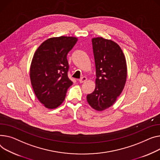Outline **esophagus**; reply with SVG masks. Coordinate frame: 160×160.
<instances>
[{
  "instance_id": "1",
  "label": "esophagus",
  "mask_w": 160,
  "mask_h": 160,
  "mask_svg": "<svg viewBox=\"0 0 160 160\" xmlns=\"http://www.w3.org/2000/svg\"><path fill=\"white\" fill-rule=\"evenodd\" d=\"M86 80H87V78H86V77H83L81 78L78 81H79V82H80V83H84V82H86Z\"/></svg>"
}]
</instances>
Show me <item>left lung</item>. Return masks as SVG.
<instances>
[{
  "mask_svg": "<svg viewBox=\"0 0 160 160\" xmlns=\"http://www.w3.org/2000/svg\"><path fill=\"white\" fill-rule=\"evenodd\" d=\"M97 78L94 91L87 96L91 107L102 111L112 106L122 92L126 83L125 57L120 46L103 37L92 38Z\"/></svg>",
  "mask_w": 160,
  "mask_h": 160,
  "instance_id": "1",
  "label": "left lung"
}]
</instances>
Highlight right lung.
Segmentation results:
<instances>
[{
    "label": "right lung",
    "mask_w": 160,
    "mask_h": 160,
    "mask_svg": "<svg viewBox=\"0 0 160 160\" xmlns=\"http://www.w3.org/2000/svg\"><path fill=\"white\" fill-rule=\"evenodd\" d=\"M78 38L61 36L45 40L36 50L29 77L37 98L45 108L56 109L64 100L72 82L68 77L67 55Z\"/></svg>",
    "instance_id": "right-lung-1"
}]
</instances>
